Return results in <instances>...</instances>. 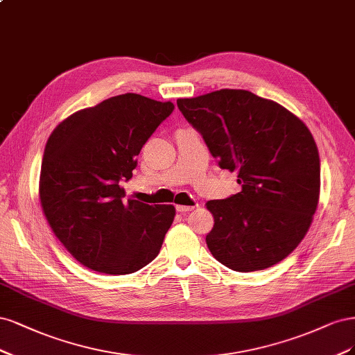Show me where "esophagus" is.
<instances>
[{
	"label": "esophagus",
	"instance_id": "esophagus-1",
	"mask_svg": "<svg viewBox=\"0 0 355 355\" xmlns=\"http://www.w3.org/2000/svg\"><path fill=\"white\" fill-rule=\"evenodd\" d=\"M175 208L178 212H189V211L194 209V205H177Z\"/></svg>",
	"mask_w": 355,
	"mask_h": 355
}]
</instances>
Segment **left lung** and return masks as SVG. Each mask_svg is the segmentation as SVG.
Wrapping results in <instances>:
<instances>
[{"instance_id":"8db88e82","label":"left lung","mask_w":355,"mask_h":355,"mask_svg":"<svg viewBox=\"0 0 355 355\" xmlns=\"http://www.w3.org/2000/svg\"><path fill=\"white\" fill-rule=\"evenodd\" d=\"M177 106L242 191L209 200L211 254L240 272L288 257L311 225L320 194V157L306 125L279 103L246 89H220Z\"/></svg>"}]
</instances>
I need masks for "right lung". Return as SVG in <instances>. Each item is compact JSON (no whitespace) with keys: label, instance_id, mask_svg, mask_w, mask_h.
Listing matches in <instances>:
<instances>
[{"label":"right lung","instance_id":"add662e5","mask_svg":"<svg viewBox=\"0 0 355 355\" xmlns=\"http://www.w3.org/2000/svg\"><path fill=\"white\" fill-rule=\"evenodd\" d=\"M171 101L127 93L57 125L45 144L40 199L51 230L83 266L131 274L152 262L175 216L173 205L123 200L122 181L171 113Z\"/></svg>","mask_w":355,"mask_h":355}]
</instances>
